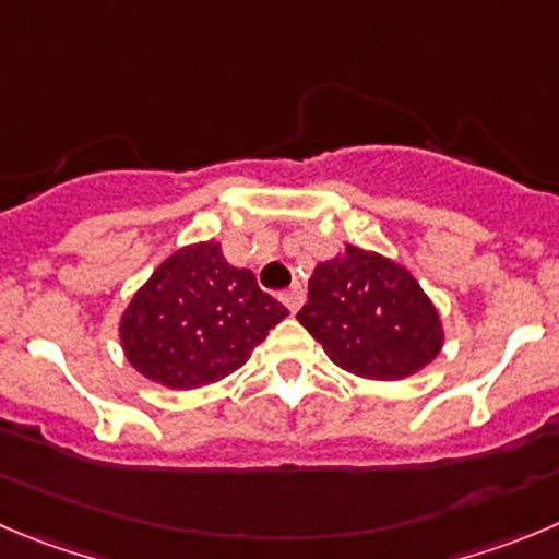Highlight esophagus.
<instances>
[{
  "label": "esophagus",
  "instance_id": "1",
  "mask_svg": "<svg viewBox=\"0 0 559 559\" xmlns=\"http://www.w3.org/2000/svg\"><path fill=\"white\" fill-rule=\"evenodd\" d=\"M278 297H281V304H284L286 309H289V311H297V309H300V306H304L306 292H304V286H300V284H292L289 289L278 292Z\"/></svg>",
  "mask_w": 559,
  "mask_h": 559
}]
</instances>
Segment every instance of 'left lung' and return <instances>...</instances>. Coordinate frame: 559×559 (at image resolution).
<instances>
[{
	"label": "left lung",
	"instance_id": "8db88e82",
	"mask_svg": "<svg viewBox=\"0 0 559 559\" xmlns=\"http://www.w3.org/2000/svg\"><path fill=\"white\" fill-rule=\"evenodd\" d=\"M297 320L336 367L358 378H408L444 344L436 306L414 275L356 245L314 270Z\"/></svg>",
	"mask_w": 559,
	"mask_h": 559
}]
</instances>
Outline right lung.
Returning <instances> with one entry per match:
<instances>
[{
  "label": "right lung",
  "instance_id": "1",
  "mask_svg": "<svg viewBox=\"0 0 559 559\" xmlns=\"http://www.w3.org/2000/svg\"><path fill=\"white\" fill-rule=\"evenodd\" d=\"M289 311L223 259L221 242L176 250L132 297L121 320L127 358L168 389H198L237 372Z\"/></svg>",
  "mask_w": 559,
  "mask_h": 559
}]
</instances>
